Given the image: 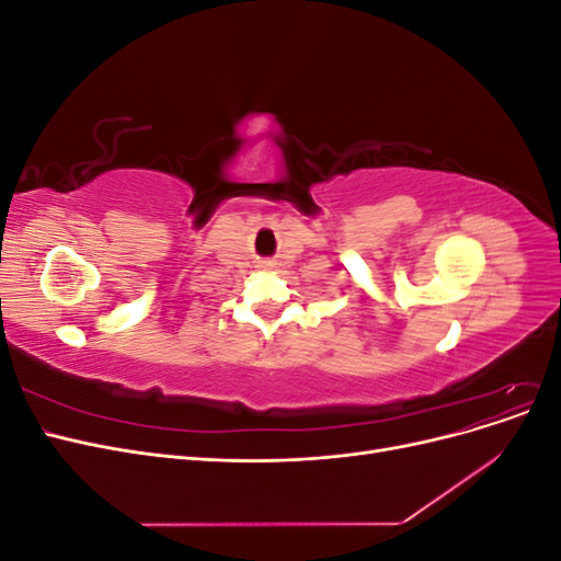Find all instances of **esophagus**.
<instances>
[{
  "mask_svg": "<svg viewBox=\"0 0 561 561\" xmlns=\"http://www.w3.org/2000/svg\"><path fill=\"white\" fill-rule=\"evenodd\" d=\"M260 266H262V268H268V266H271V262H262Z\"/></svg>",
  "mask_w": 561,
  "mask_h": 561,
  "instance_id": "34e87169",
  "label": "esophagus"
}]
</instances>
